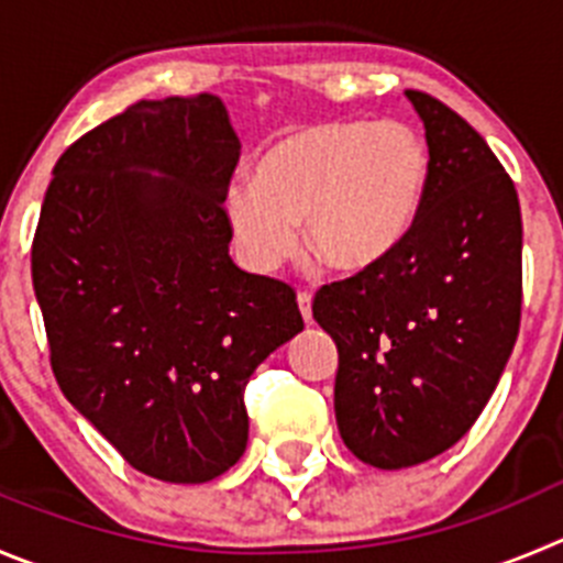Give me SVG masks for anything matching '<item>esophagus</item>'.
Segmentation results:
<instances>
[{
	"mask_svg": "<svg viewBox=\"0 0 563 563\" xmlns=\"http://www.w3.org/2000/svg\"><path fill=\"white\" fill-rule=\"evenodd\" d=\"M311 291H299L297 294V302H299V313L306 322H313V311H311Z\"/></svg>",
	"mask_w": 563,
	"mask_h": 563,
	"instance_id": "34e87169",
	"label": "esophagus"
}]
</instances>
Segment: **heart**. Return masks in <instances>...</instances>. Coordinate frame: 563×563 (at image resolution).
I'll return each mask as SVG.
<instances>
[{"mask_svg": "<svg viewBox=\"0 0 563 563\" xmlns=\"http://www.w3.org/2000/svg\"><path fill=\"white\" fill-rule=\"evenodd\" d=\"M428 150L400 122H313L261 150L250 183L224 194L233 244L255 272L306 250L335 272L380 264L411 233L428 188Z\"/></svg>", "mask_w": 563, "mask_h": 563, "instance_id": "heart-1", "label": "heart"}]
</instances>
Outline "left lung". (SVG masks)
Masks as SVG:
<instances>
[{"instance_id": "1", "label": "left lung", "mask_w": 563, "mask_h": 563, "mask_svg": "<svg viewBox=\"0 0 563 563\" xmlns=\"http://www.w3.org/2000/svg\"><path fill=\"white\" fill-rule=\"evenodd\" d=\"M406 97L430 155L417 222L380 264L313 297V319L339 346V433L377 470L430 461L475 424L522 313L511 177L455 110L422 91Z\"/></svg>"}]
</instances>
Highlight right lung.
<instances>
[{"instance_id":"add662e5","label":"right lung","mask_w":563,"mask_h":563,"mask_svg":"<svg viewBox=\"0 0 563 563\" xmlns=\"http://www.w3.org/2000/svg\"><path fill=\"white\" fill-rule=\"evenodd\" d=\"M239 155L213 93L130 104L63 152L33 239L57 386L166 483L213 481L244 455V386L302 330L294 288L228 252Z\"/></svg>"}]
</instances>
